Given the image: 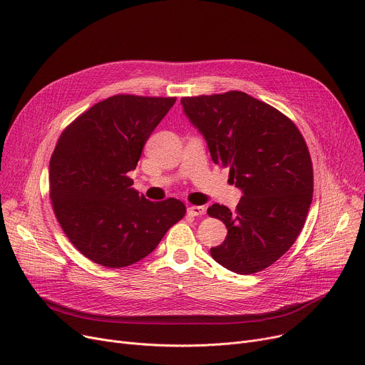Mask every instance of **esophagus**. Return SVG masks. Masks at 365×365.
I'll return each instance as SVG.
<instances>
[{
	"instance_id": "1",
	"label": "esophagus",
	"mask_w": 365,
	"mask_h": 365,
	"mask_svg": "<svg viewBox=\"0 0 365 365\" xmlns=\"http://www.w3.org/2000/svg\"><path fill=\"white\" fill-rule=\"evenodd\" d=\"M205 207L204 205H190L187 208V214L192 215V217H201L205 214Z\"/></svg>"
}]
</instances>
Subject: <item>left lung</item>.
Returning a JSON list of instances; mask_svg holds the SVG:
<instances>
[{
    "instance_id": "1",
    "label": "left lung",
    "mask_w": 365,
    "mask_h": 365,
    "mask_svg": "<svg viewBox=\"0 0 365 365\" xmlns=\"http://www.w3.org/2000/svg\"><path fill=\"white\" fill-rule=\"evenodd\" d=\"M180 104L212 161L230 168V182L244 193L235 212L220 204L208 208L227 227L211 257L237 274L267 269L294 245L312 201V164L301 132L240 91L187 96Z\"/></svg>"
}]
</instances>
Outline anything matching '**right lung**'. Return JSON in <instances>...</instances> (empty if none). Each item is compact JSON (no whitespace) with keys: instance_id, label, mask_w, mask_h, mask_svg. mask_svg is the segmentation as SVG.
<instances>
[{"instance_id":"right-lung-1","label":"right lung","mask_w":365,"mask_h":365,"mask_svg":"<svg viewBox=\"0 0 365 365\" xmlns=\"http://www.w3.org/2000/svg\"><path fill=\"white\" fill-rule=\"evenodd\" d=\"M176 98L114 95L61 133L50 161V197L68 240L86 258L120 269L151 254L185 204L139 195L128 173Z\"/></svg>"}]
</instances>
